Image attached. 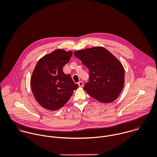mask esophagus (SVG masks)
<instances>
[{"label":"esophagus","instance_id":"esophagus-1","mask_svg":"<svg viewBox=\"0 0 157 157\" xmlns=\"http://www.w3.org/2000/svg\"><path fill=\"white\" fill-rule=\"evenodd\" d=\"M78 86H79V87H82V86H83V82L80 81V82H79L78 83Z\"/></svg>","mask_w":157,"mask_h":157}]
</instances>
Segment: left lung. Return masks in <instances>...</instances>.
Returning a JSON list of instances; mask_svg holds the SVG:
<instances>
[{"mask_svg": "<svg viewBox=\"0 0 157 157\" xmlns=\"http://www.w3.org/2000/svg\"><path fill=\"white\" fill-rule=\"evenodd\" d=\"M90 71L89 82L84 90L97 101L106 103L115 100L124 85V69L121 63L102 46L74 52Z\"/></svg>", "mask_w": 157, "mask_h": 157, "instance_id": "obj_1", "label": "left lung"}]
</instances>
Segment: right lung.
<instances>
[{"label":"right lung","mask_w":157,"mask_h":157,"mask_svg":"<svg viewBox=\"0 0 157 157\" xmlns=\"http://www.w3.org/2000/svg\"><path fill=\"white\" fill-rule=\"evenodd\" d=\"M72 55L71 51L56 49L39 59L33 72L30 85L36 100L44 108H62L78 87L70 74L63 72Z\"/></svg>","instance_id":"right-lung-1"}]
</instances>
